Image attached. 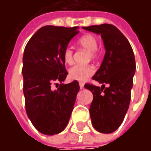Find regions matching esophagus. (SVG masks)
Returning a JSON list of instances; mask_svg holds the SVG:
<instances>
[{
	"label": "esophagus",
	"mask_w": 151,
	"mask_h": 151,
	"mask_svg": "<svg viewBox=\"0 0 151 151\" xmlns=\"http://www.w3.org/2000/svg\"><path fill=\"white\" fill-rule=\"evenodd\" d=\"M79 86H80V88L83 89L84 88V84L82 83V82H79Z\"/></svg>",
	"instance_id": "34e87169"
}]
</instances>
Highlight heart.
<instances>
[{
  "mask_svg": "<svg viewBox=\"0 0 151 151\" xmlns=\"http://www.w3.org/2000/svg\"><path fill=\"white\" fill-rule=\"evenodd\" d=\"M78 44L83 48L90 52L91 58L97 56V49L99 47V40L95 35L86 34L82 35L78 40ZM63 59L68 65H72L73 63V51L70 47H67L63 52ZM95 73V69L92 65H76L73 66L69 70V78L73 80H77L79 82H84L91 77Z\"/></svg>",
  "mask_w": 151,
  "mask_h": 151,
  "instance_id": "obj_1",
  "label": "heart"
}]
</instances>
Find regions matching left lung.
<instances>
[{
  "mask_svg": "<svg viewBox=\"0 0 151 151\" xmlns=\"http://www.w3.org/2000/svg\"><path fill=\"white\" fill-rule=\"evenodd\" d=\"M83 29L101 35L104 43V58L92 77L103 85L99 87L87 83L84 86L93 94L90 107L93 126L99 133H111L120 127L129 109L135 57L129 42L113 25H95ZM106 84L108 88L105 87Z\"/></svg>",
  "mask_w": 151,
  "mask_h": 151,
  "instance_id": "obj_1",
  "label": "left lung"
}]
</instances>
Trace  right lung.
Instances as JSON below:
<instances>
[{
    "instance_id": "1",
    "label": "right lung",
    "mask_w": 151,
    "mask_h": 151,
    "mask_svg": "<svg viewBox=\"0 0 151 151\" xmlns=\"http://www.w3.org/2000/svg\"><path fill=\"white\" fill-rule=\"evenodd\" d=\"M78 28L45 26L25 47L22 72L26 111L35 128L46 135L65 129L80 89L76 80L62 83L68 74L63 52L79 33ZM57 81L61 84L54 91L51 87Z\"/></svg>"
}]
</instances>
